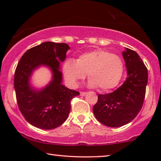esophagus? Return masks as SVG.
I'll return each mask as SVG.
<instances>
[{
  "instance_id": "34e87169",
  "label": "esophagus",
  "mask_w": 161,
  "mask_h": 161,
  "mask_svg": "<svg viewBox=\"0 0 161 161\" xmlns=\"http://www.w3.org/2000/svg\"><path fill=\"white\" fill-rule=\"evenodd\" d=\"M86 94V92H80V95L82 97L85 96Z\"/></svg>"
}]
</instances>
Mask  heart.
<instances>
[{"label":"heart","mask_w":161,"mask_h":161,"mask_svg":"<svg viewBox=\"0 0 161 161\" xmlns=\"http://www.w3.org/2000/svg\"><path fill=\"white\" fill-rule=\"evenodd\" d=\"M64 72L72 85H76L87 75L91 86L106 92L118 85L124 73V62L119 55L96 50L81 54L76 62L67 60L64 65Z\"/></svg>","instance_id":"1"}]
</instances>
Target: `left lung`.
Instances as JSON below:
<instances>
[{
  "label": "left lung",
  "mask_w": 161,
  "mask_h": 161,
  "mask_svg": "<svg viewBox=\"0 0 161 161\" xmlns=\"http://www.w3.org/2000/svg\"><path fill=\"white\" fill-rule=\"evenodd\" d=\"M123 57L128 77L122 85L111 93L98 95L93 111L100 123L108 127H120L136 118L143 107L148 82V69L136 52L126 48Z\"/></svg>",
  "instance_id": "8db88e82"
}]
</instances>
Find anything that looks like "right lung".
I'll list each match as a JSON object with an SVG mask.
<instances>
[{"mask_svg":"<svg viewBox=\"0 0 161 161\" xmlns=\"http://www.w3.org/2000/svg\"><path fill=\"white\" fill-rule=\"evenodd\" d=\"M66 43L45 42L27 50L15 71L14 88L22 115L28 123L42 129H53L66 121L71 108V100L80 95L62 85L59 62L64 61L69 50ZM40 65L53 71V81L40 91L32 90L29 84L31 72Z\"/></svg>","mask_w":161,"mask_h":161,"instance_id":"add662e5","label":"right lung"}]
</instances>
